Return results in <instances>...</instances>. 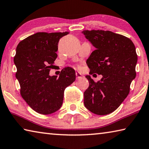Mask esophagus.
<instances>
[{
	"label": "esophagus",
	"instance_id": "esophagus-1",
	"mask_svg": "<svg viewBox=\"0 0 149 149\" xmlns=\"http://www.w3.org/2000/svg\"><path fill=\"white\" fill-rule=\"evenodd\" d=\"M75 75H76V77L77 79H81V78H82V77H83L81 74L79 73V72H76V73H75Z\"/></svg>",
	"mask_w": 149,
	"mask_h": 149
}]
</instances>
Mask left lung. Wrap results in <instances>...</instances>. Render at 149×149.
Segmentation results:
<instances>
[{
  "instance_id": "8db88e82",
  "label": "left lung",
  "mask_w": 149,
  "mask_h": 149,
  "mask_svg": "<svg viewBox=\"0 0 149 149\" xmlns=\"http://www.w3.org/2000/svg\"><path fill=\"white\" fill-rule=\"evenodd\" d=\"M82 33L96 48L86 62L89 74L102 75L97 82L90 75L85 76L89 86L84 92L85 107L97 115L110 114L129 95L131 83L135 78V47L129 38L110 31Z\"/></svg>"
}]
</instances>
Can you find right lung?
<instances>
[{"instance_id":"1","label":"right lung","mask_w":149,"mask_h":149,"mask_svg":"<svg viewBox=\"0 0 149 149\" xmlns=\"http://www.w3.org/2000/svg\"><path fill=\"white\" fill-rule=\"evenodd\" d=\"M69 32H39L19 42L14 62L20 94L35 112L50 114L59 110L65 88L75 80V70H62L59 77L50 76V70L57 58L56 52L60 38Z\"/></svg>"}]
</instances>
